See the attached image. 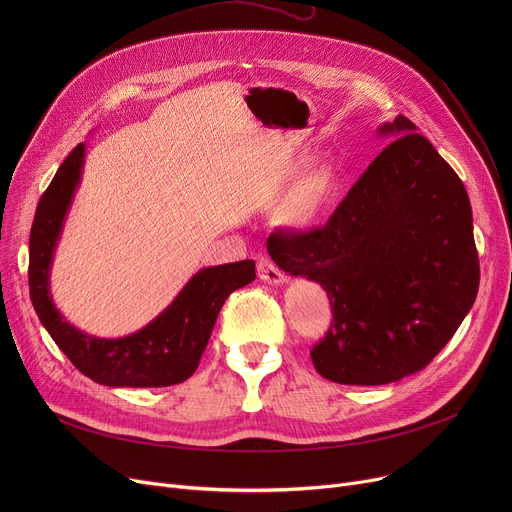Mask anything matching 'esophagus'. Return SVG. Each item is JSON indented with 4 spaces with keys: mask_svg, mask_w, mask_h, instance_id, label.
<instances>
[{
    "mask_svg": "<svg viewBox=\"0 0 512 512\" xmlns=\"http://www.w3.org/2000/svg\"><path fill=\"white\" fill-rule=\"evenodd\" d=\"M257 272H259V280H263L265 284H284L286 282V274L267 255H259Z\"/></svg>",
    "mask_w": 512,
    "mask_h": 512,
    "instance_id": "esophagus-1",
    "label": "esophagus"
}]
</instances>
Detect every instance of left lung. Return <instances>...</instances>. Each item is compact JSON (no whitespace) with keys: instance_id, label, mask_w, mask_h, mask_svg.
I'll return each mask as SVG.
<instances>
[{"instance_id":"8db88e82","label":"left lung","mask_w":512,"mask_h":512,"mask_svg":"<svg viewBox=\"0 0 512 512\" xmlns=\"http://www.w3.org/2000/svg\"><path fill=\"white\" fill-rule=\"evenodd\" d=\"M415 124L396 116V136L326 226L274 230L272 259L328 292L332 324L311 348L319 375L336 384L382 386L421 371L475 303L479 259L465 184Z\"/></svg>"}]
</instances>
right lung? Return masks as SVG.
Returning <instances> with one entry per match:
<instances>
[{
    "label": "right lung",
    "instance_id": "add662e5",
    "mask_svg": "<svg viewBox=\"0 0 512 512\" xmlns=\"http://www.w3.org/2000/svg\"><path fill=\"white\" fill-rule=\"evenodd\" d=\"M85 145H76L43 193L29 238L31 301L62 353L97 384L114 388H164L191 378L199 367L215 319L236 288L255 280V261L205 267L180 290L168 309L143 330L124 338H97L62 317L49 292V267L62 224L83 172Z\"/></svg>",
    "mask_w": 512,
    "mask_h": 512
}]
</instances>
